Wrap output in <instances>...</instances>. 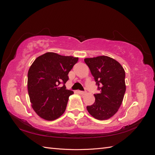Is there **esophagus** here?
Wrapping results in <instances>:
<instances>
[{
	"instance_id": "1",
	"label": "esophagus",
	"mask_w": 155,
	"mask_h": 155,
	"mask_svg": "<svg viewBox=\"0 0 155 155\" xmlns=\"http://www.w3.org/2000/svg\"><path fill=\"white\" fill-rule=\"evenodd\" d=\"M78 93L79 94H81V95H84L86 94V92H84V91H78Z\"/></svg>"
}]
</instances>
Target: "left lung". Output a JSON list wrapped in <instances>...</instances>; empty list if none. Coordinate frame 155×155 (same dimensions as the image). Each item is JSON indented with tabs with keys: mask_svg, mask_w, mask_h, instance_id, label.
I'll return each instance as SVG.
<instances>
[{
	"mask_svg": "<svg viewBox=\"0 0 155 155\" xmlns=\"http://www.w3.org/2000/svg\"><path fill=\"white\" fill-rule=\"evenodd\" d=\"M94 78L100 94H94L95 102L87 109L92 116L105 120L118 112L126 90L125 70L121 65L105 55L84 59Z\"/></svg>",
	"mask_w": 155,
	"mask_h": 155,
	"instance_id": "1",
	"label": "left lung"
}]
</instances>
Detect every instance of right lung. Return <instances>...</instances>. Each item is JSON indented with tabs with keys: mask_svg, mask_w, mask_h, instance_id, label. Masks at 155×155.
Here are the masks:
<instances>
[{
	"mask_svg": "<svg viewBox=\"0 0 155 155\" xmlns=\"http://www.w3.org/2000/svg\"><path fill=\"white\" fill-rule=\"evenodd\" d=\"M78 58L47 52L39 56L28 73V91L33 109L41 118L52 121L66 110L74 92L66 89L68 74ZM64 85L60 87L59 85Z\"/></svg>",
	"mask_w": 155,
	"mask_h": 155,
	"instance_id": "add662e5",
	"label": "right lung"
}]
</instances>
